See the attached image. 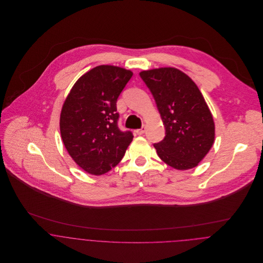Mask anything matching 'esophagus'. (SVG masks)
I'll use <instances>...</instances> for the list:
<instances>
[{"label":"esophagus","mask_w":263,"mask_h":263,"mask_svg":"<svg viewBox=\"0 0 263 263\" xmlns=\"http://www.w3.org/2000/svg\"><path fill=\"white\" fill-rule=\"evenodd\" d=\"M145 132H146V126H143L142 128H140V129H137L136 130V133L138 134V135H143V134H145Z\"/></svg>","instance_id":"1"}]
</instances>
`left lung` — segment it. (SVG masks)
I'll list each match as a JSON object with an SVG mask.
<instances>
[{
  "mask_svg": "<svg viewBox=\"0 0 263 263\" xmlns=\"http://www.w3.org/2000/svg\"><path fill=\"white\" fill-rule=\"evenodd\" d=\"M165 125L163 141L154 144L160 159L177 170L194 168L214 145L215 122L196 84L175 68L142 71Z\"/></svg>",
  "mask_w": 263,
  "mask_h": 263,
  "instance_id": "left-lung-1",
  "label": "left lung"
}]
</instances>
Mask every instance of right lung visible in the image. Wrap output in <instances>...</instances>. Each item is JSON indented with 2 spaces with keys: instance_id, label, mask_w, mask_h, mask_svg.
I'll return each mask as SVG.
<instances>
[{
  "instance_id": "1",
  "label": "right lung",
  "mask_w": 263,
  "mask_h": 263,
  "mask_svg": "<svg viewBox=\"0 0 263 263\" xmlns=\"http://www.w3.org/2000/svg\"><path fill=\"white\" fill-rule=\"evenodd\" d=\"M133 76L120 67L102 65L80 77L61 111L60 129L69 155L84 171L102 175L123 158L133 141L117 126L116 101Z\"/></svg>"
}]
</instances>
